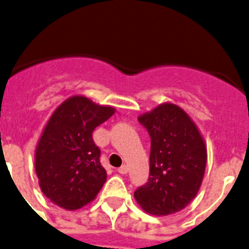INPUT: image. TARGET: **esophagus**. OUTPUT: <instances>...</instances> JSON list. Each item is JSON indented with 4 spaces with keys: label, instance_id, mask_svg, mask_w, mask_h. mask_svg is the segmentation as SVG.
Segmentation results:
<instances>
[{
    "label": "esophagus",
    "instance_id": "1",
    "mask_svg": "<svg viewBox=\"0 0 249 249\" xmlns=\"http://www.w3.org/2000/svg\"><path fill=\"white\" fill-rule=\"evenodd\" d=\"M127 171H129V167H127L126 164H123L122 167H119V168H118V172H119L120 174H126Z\"/></svg>",
    "mask_w": 249,
    "mask_h": 249
}]
</instances>
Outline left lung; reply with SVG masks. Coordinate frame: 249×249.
<instances>
[{
  "label": "left lung",
  "instance_id": "left-lung-1",
  "mask_svg": "<svg viewBox=\"0 0 249 249\" xmlns=\"http://www.w3.org/2000/svg\"><path fill=\"white\" fill-rule=\"evenodd\" d=\"M138 119L151 138L150 177L134 196L151 215L178 213L189 205L203 183L208 161L203 135L192 118L171 102Z\"/></svg>",
  "mask_w": 249,
  "mask_h": 249
}]
</instances>
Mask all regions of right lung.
<instances>
[{
	"mask_svg": "<svg viewBox=\"0 0 249 249\" xmlns=\"http://www.w3.org/2000/svg\"><path fill=\"white\" fill-rule=\"evenodd\" d=\"M114 113V107L77 94L51 114L34 153L39 187L51 203L73 211L96 199L107 172L92 134Z\"/></svg>",
	"mask_w": 249,
	"mask_h": 249,
	"instance_id": "right-lung-1",
	"label": "right lung"
}]
</instances>
